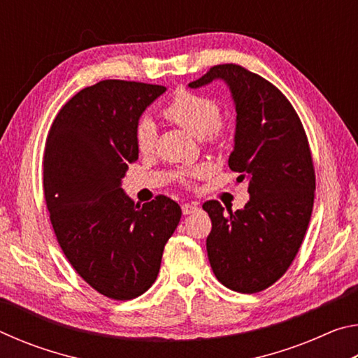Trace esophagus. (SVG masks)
<instances>
[{
  "label": "esophagus",
  "instance_id": "esophagus-1",
  "mask_svg": "<svg viewBox=\"0 0 358 358\" xmlns=\"http://www.w3.org/2000/svg\"><path fill=\"white\" fill-rule=\"evenodd\" d=\"M197 210H199V205L196 202L181 205V211H183V215H192V213H196Z\"/></svg>",
  "mask_w": 358,
  "mask_h": 358
}]
</instances>
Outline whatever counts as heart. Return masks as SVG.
I'll use <instances>...</instances> for the list:
<instances>
[{
	"label": "heart",
	"mask_w": 358,
	"mask_h": 358,
	"mask_svg": "<svg viewBox=\"0 0 358 358\" xmlns=\"http://www.w3.org/2000/svg\"><path fill=\"white\" fill-rule=\"evenodd\" d=\"M162 115L197 138L208 134L216 137L220 134V106L208 96L187 92V90H178L167 102V106L162 108ZM155 142L156 126L151 120L143 118L136 129V147L142 155H148L153 151ZM202 173L203 167H194L191 171L177 172V178L186 180L189 177H199Z\"/></svg>",
	"instance_id": "b5f03b06"
}]
</instances>
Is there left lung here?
Returning <instances> with one entry per match:
<instances>
[{
  "mask_svg": "<svg viewBox=\"0 0 358 358\" xmlns=\"http://www.w3.org/2000/svg\"><path fill=\"white\" fill-rule=\"evenodd\" d=\"M227 85L235 137L229 167L248 180L245 208L203 203L211 217L208 260L217 281L241 294L266 289L286 273L305 237L314 203L313 157L303 124L275 85L237 64H217L191 82Z\"/></svg>",
  "mask_w": 358,
  "mask_h": 358,
  "instance_id": "obj_1",
  "label": "left lung"
}]
</instances>
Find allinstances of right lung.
<instances>
[{"instance_id": "right-lung-1", "label": "right lung", "mask_w": 358, "mask_h": 358, "mask_svg": "<svg viewBox=\"0 0 358 358\" xmlns=\"http://www.w3.org/2000/svg\"><path fill=\"white\" fill-rule=\"evenodd\" d=\"M166 90L102 80L66 102L47 136L44 196L58 243L77 273L113 300L151 287L181 217L172 199L141 207L121 187L138 159V120Z\"/></svg>"}]
</instances>
